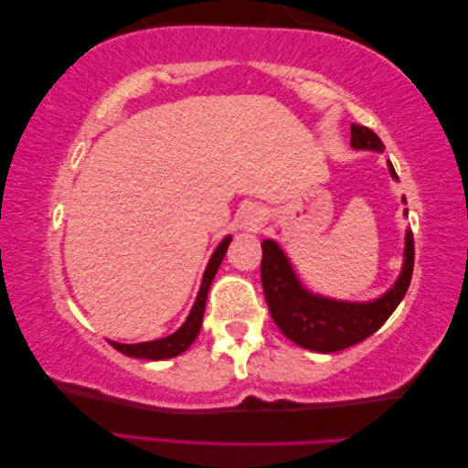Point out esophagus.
Returning a JSON list of instances; mask_svg holds the SVG:
<instances>
[{"label":"esophagus","mask_w":468,"mask_h":468,"mask_svg":"<svg viewBox=\"0 0 468 468\" xmlns=\"http://www.w3.org/2000/svg\"><path fill=\"white\" fill-rule=\"evenodd\" d=\"M262 216H264V214L261 212L259 207H250V209H248V212L244 214V226L248 228V230H254V228H259L261 222L264 220Z\"/></svg>","instance_id":"34e87169"}]
</instances>
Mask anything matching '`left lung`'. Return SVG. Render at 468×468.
Masks as SVG:
<instances>
[{
	"mask_svg": "<svg viewBox=\"0 0 468 468\" xmlns=\"http://www.w3.org/2000/svg\"><path fill=\"white\" fill-rule=\"evenodd\" d=\"M351 147L359 151H384V143L374 131L361 125H351ZM389 176L398 179L394 165L388 161ZM406 204V197H402ZM408 216V209H404ZM414 271V236L406 230L404 262L398 281L381 297L367 303L337 301L323 294L311 292L303 287L297 272L274 240H262V289L266 304L284 335L297 346L317 351V354H333L347 349L356 343L367 339L376 333L389 314L396 311L399 301L410 287Z\"/></svg>",
	"mask_w": 468,
	"mask_h": 468,
	"instance_id": "8db88e82",
	"label": "left lung"
}]
</instances>
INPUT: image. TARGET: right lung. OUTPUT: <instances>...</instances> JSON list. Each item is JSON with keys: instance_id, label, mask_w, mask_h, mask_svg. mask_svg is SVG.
I'll list each match as a JSON object with an SVG mask.
<instances>
[{"instance_id": "add662e5", "label": "right lung", "mask_w": 468, "mask_h": 468, "mask_svg": "<svg viewBox=\"0 0 468 468\" xmlns=\"http://www.w3.org/2000/svg\"><path fill=\"white\" fill-rule=\"evenodd\" d=\"M230 242H232V236H226L224 240L218 244V248L212 254V259H209V262L206 266V272L202 276V287H199L194 307H192V311H189L184 325H181L176 333H171V335H167L164 339L143 341V343L111 341V346L117 351H121L122 356L139 357V359H154V361L169 359V357H176L179 354H184V351L196 341L199 329H202V319H204V311H206V299H207L209 284H212L218 269H220V264L224 261V254L228 250V244H230Z\"/></svg>"}]
</instances>
